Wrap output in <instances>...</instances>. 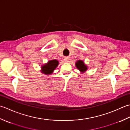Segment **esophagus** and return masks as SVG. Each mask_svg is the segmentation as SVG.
I'll use <instances>...</instances> for the list:
<instances>
[{
	"label": "esophagus",
	"mask_w": 130,
	"mask_h": 130,
	"mask_svg": "<svg viewBox=\"0 0 130 130\" xmlns=\"http://www.w3.org/2000/svg\"><path fill=\"white\" fill-rule=\"evenodd\" d=\"M69 59H70V58H69L68 57H65V58H64V62H68L69 61Z\"/></svg>",
	"instance_id": "obj_1"
}]
</instances>
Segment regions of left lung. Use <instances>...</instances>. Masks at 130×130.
Masks as SVG:
<instances>
[{
    "label": "left lung",
    "instance_id": "left-lung-1",
    "mask_svg": "<svg viewBox=\"0 0 130 130\" xmlns=\"http://www.w3.org/2000/svg\"><path fill=\"white\" fill-rule=\"evenodd\" d=\"M75 65L77 68L80 71L81 73H84V72H85L87 69H88L87 66L85 64L84 62L82 60H77V61L75 63Z\"/></svg>",
    "mask_w": 130,
    "mask_h": 130
}]
</instances>
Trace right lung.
Returning a JSON list of instances; mask_svg holds the SVG:
<instances>
[{
	"label": "right lung",
	"instance_id": "1",
	"mask_svg": "<svg viewBox=\"0 0 130 130\" xmlns=\"http://www.w3.org/2000/svg\"><path fill=\"white\" fill-rule=\"evenodd\" d=\"M58 64H59V61L58 60H49L45 64L42 65L41 72L45 75H52Z\"/></svg>",
	"mask_w": 130,
	"mask_h": 130
}]
</instances>
